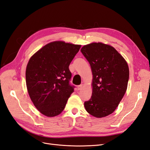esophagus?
Segmentation results:
<instances>
[{"mask_svg": "<svg viewBox=\"0 0 150 150\" xmlns=\"http://www.w3.org/2000/svg\"><path fill=\"white\" fill-rule=\"evenodd\" d=\"M82 87H83V85H82V84H81V85H79V86H77V89H78L79 91L81 90V89H82Z\"/></svg>", "mask_w": 150, "mask_h": 150, "instance_id": "esophagus-1", "label": "esophagus"}]
</instances>
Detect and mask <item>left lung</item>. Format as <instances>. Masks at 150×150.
<instances>
[{"instance_id": "left-lung-1", "label": "left lung", "mask_w": 150, "mask_h": 150, "mask_svg": "<svg viewBox=\"0 0 150 150\" xmlns=\"http://www.w3.org/2000/svg\"><path fill=\"white\" fill-rule=\"evenodd\" d=\"M80 51L89 61L93 73V94L85 101L87 112L102 118L112 114L125 93L129 77L128 64L112 46L94 42Z\"/></svg>"}]
</instances>
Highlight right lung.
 I'll return each mask as SVG.
<instances>
[{
	"mask_svg": "<svg viewBox=\"0 0 150 150\" xmlns=\"http://www.w3.org/2000/svg\"><path fill=\"white\" fill-rule=\"evenodd\" d=\"M80 47L63 41L52 42L30 59L26 69V87L34 106L45 116L60 114L74 93L69 65Z\"/></svg>",
	"mask_w": 150,
	"mask_h": 150,
	"instance_id": "right-lung-1",
	"label": "right lung"
}]
</instances>
